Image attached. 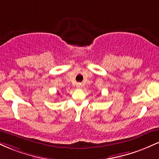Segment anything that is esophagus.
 I'll return each mask as SVG.
<instances>
[{
  "label": "esophagus",
  "mask_w": 159,
  "mask_h": 159,
  "mask_svg": "<svg viewBox=\"0 0 159 159\" xmlns=\"http://www.w3.org/2000/svg\"><path fill=\"white\" fill-rule=\"evenodd\" d=\"M82 87V84L81 83H78L77 84V87Z\"/></svg>",
  "instance_id": "1"
}]
</instances>
